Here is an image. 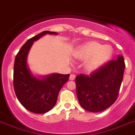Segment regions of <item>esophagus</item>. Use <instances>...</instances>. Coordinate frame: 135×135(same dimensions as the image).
<instances>
[{
	"label": "esophagus",
	"instance_id": "34e87169",
	"mask_svg": "<svg viewBox=\"0 0 135 135\" xmlns=\"http://www.w3.org/2000/svg\"><path fill=\"white\" fill-rule=\"evenodd\" d=\"M75 78H76V76H75L74 74H71V75H70L69 79H70V80H74V79H75Z\"/></svg>",
	"mask_w": 135,
	"mask_h": 135
}]
</instances>
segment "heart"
Segmentation results:
<instances>
[{"mask_svg":"<svg viewBox=\"0 0 135 135\" xmlns=\"http://www.w3.org/2000/svg\"><path fill=\"white\" fill-rule=\"evenodd\" d=\"M113 53V47L109 45H103L94 41L88 42L77 47L73 55L75 59L84 61L85 69L92 71L106 64Z\"/></svg>","mask_w":135,"mask_h":135,"instance_id":"obj_1","label":"heart"}]
</instances>
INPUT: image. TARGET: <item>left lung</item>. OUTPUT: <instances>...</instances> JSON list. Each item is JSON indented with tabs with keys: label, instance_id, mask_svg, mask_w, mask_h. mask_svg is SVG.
<instances>
[{
	"label": "left lung",
	"instance_id": "obj_1",
	"mask_svg": "<svg viewBox=\"0 0 135 135\" xmlns=\"http://www.w3.org/2000/svg\"><path fill=\"white\" fill-rule=\"evenodd\" d=\"M123 56H118L94 70L89 76L80 74L76 78V94L80 106L90 112L102 111L118 97L124 70Z\"/></svg>",
	"mask_w": 135,
	"mask_h": 135
}]
</instances>
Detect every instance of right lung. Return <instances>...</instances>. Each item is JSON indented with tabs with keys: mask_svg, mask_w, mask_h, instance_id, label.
Masks as SVG:
<instances>
[{
	"mask_svg": "<svg viewBox=\"0 0 135 135\" xmlns=\"http://www.w3.org/2000/svg\"><path fill=\"white\" fill-rule=\"evenodd\" d=\"M47 33L57 34L45 31L28 39L16 55L14 64L13 85L16 96L25 109L35 113H46L55 107L59 91L69 77V74H55L38 80L28 69L26 58L29 49L33 41Z\"/></svg>",
	"mask_w": 135,
	"mask_h": 135,
	"instance_id": "right-lung-1",
	"label": "right lung"
}]
</instances>
